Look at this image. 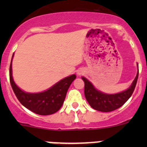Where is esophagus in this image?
Masks as SVG:
<instances>
[{
  "label": "esophagus",
  "mask_w": 147,
  "mask_h": 147,
  "mask_svg": "<svg viewBox=\"0 0 147 147\" xmlns=\"http://www.w3.org/2000/svg\"><path fill=\"white\" fill-rule=\"evenodd\" d=\"M78 75H80V74H81V73H80V72H78Z\"/></svg>",
  "instance_id": "obj_1"
}]
</instances>
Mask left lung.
Here are the masks:
<instances>
[{
	"instance_id": "obj_1",
	"label": "left lung",
	"mask_w": 147,
	"mask_h": 147,
	"mask_svg": "<svg viewBox=\"0 0 147 147\" xmlns=\"http://www.w3.org/2000/svg\"><path fill=\"white\" fill-rule=\"evenodd\" d=\"M139 71L133 83L128 90L115 94H107L96 90L92 83L82 78L84 82V95L93 109L104 112H112L122 106L134 92L137 84Z\"/></svg>"
}]
</instances>
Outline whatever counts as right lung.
<instances>
[{
    "label": "right lung",
    "mask_w": 147,
    "mask_h": 147,
    "mask_svg": "<svg viewBox=\"0 0 147 147\" xmlns=\"http://www.w3.org/2000/svg\"><path fill=\"white\" fill-rule=\"evenodd\" d=\"M9 76L11 87L19 102L29 110L40 115H52L60 109L69 86L76 78V75H72L60 80L47 91L30 94L22 91L13 81L12 77V60L10 65Z\"/></svg>",
    "instance_id": "1"
}]
</instances>
